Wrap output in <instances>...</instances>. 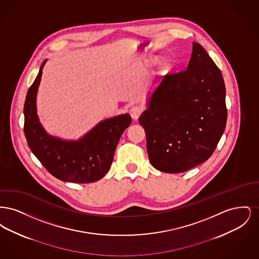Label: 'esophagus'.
I'll return each instance as SVG.
<instances>
[{
  "instance_id": "esophagus-1",
  "label": "esophagus",
  "mask_w": 259,
  "mask_h": 259,
  "mask_svg": "<svg viewBox=\"0 0 259 259\" xmlns=\"http://www.w3.org/2000/svg\"><path fill=\"white\" fill-rule=\"evenodd\" d=\"M142 111H143V108H142V107H140V106H134V107H132V108L130 109V114H131L132 118L136 120V119L139 118V116L141 115Z\"/></svg>"
}]
</instances>
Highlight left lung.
<instances>
[{
    "mask_svg": "<svg viewBox=\"0 0 259 259\" xmlns=\"http://www.w3.org/2000/svg\"><path fill=\"white\" fill-rule=\"evenodd\" d=\"M187 69L165 75L139 118L151 165L183 172L208 160L225 130L227 109L222 72L193 42Z\"/></svg>",
    "mask_w": 259,
    "mask_h": 259,
    "instance_id": "obj_1",
    "label": "left lung"
}]
</instances>
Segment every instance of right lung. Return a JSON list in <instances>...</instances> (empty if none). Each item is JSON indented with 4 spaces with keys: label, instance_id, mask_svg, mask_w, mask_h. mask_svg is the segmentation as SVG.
Segmentation results:
<instances>
[{
    "label": "right lung",
    "instance_id": "right-lung-1",
    "mask_svg": "<svg viewBox=\"0 0 259 259\" xmlns=\"http://www.w3.org/2000/svg\"><path fill=\"white\" fill-rule=\"evenodd\" d=\"M46 62L25 100L24 134L28 146L44 167L62 182H97L109 172L119 139L132 122L131 116L122 114L106 119L75 142L49 135L39 123L36 110L37 87Z\"/></svg>",
    "mask_w": 259,
    "mask_h": 259
}]
</instances>
